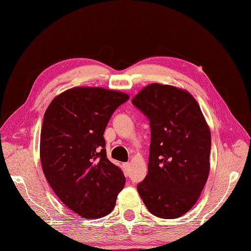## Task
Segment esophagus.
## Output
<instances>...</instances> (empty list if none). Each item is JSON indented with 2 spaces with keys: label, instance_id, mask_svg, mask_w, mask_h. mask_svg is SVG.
<instances>
[{
  "label": "esophagus",
  "instance_id": "esophagus-1",
  "mask_svg": "<svg viewBox=\"0 0 251 251\" xmlns=\"http://www.w3.org/2000/svg\"><path fill=\"white\" fill-rule=\"evenodd\" d=\"M123 168H124V171H125V174H126V175L129 174V170H130V163H129V162L123 163Z\"/></svg>",
  "mask_w": 251,
  "mask_h": 251
}]
</instances>
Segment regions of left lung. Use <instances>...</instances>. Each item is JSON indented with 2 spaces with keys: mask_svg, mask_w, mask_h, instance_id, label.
<instances>
[{
  "mask_svg": "<svg viewBox=\"0 0 251 251\" xmlns=\"http://www.w3.org/2000/svg\"><path fill=\"white\" fill-rule=\"evenodd\" d=\"M131 102L150 121L149 173L138 184L151 214L166 220L194 205L210 171L211 133L197 101L184 90L151 83Z\"/></svg>",
  "mask_w": 251,
  "mask_h": 251,
  "instance_id": "8db88e82",
  "label": "left lung"
}]
</instances>
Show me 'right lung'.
Here are the masks:
<instances>
[{
  "mask_svg": "<svg viewBox=\"0 0 251 251\" xmlns=\"http://www.w3.org/2000/svg\"><path fill=\"white\" fill-rule=\"evenodd\" d=\"M125 93L102 88H73L52 100L40 136L42 170L60 201L82 218L113 210L125 185L123 172L107 158L104 131Z\"/></svg>",
  "mask_w": 251,
  "mask_h": 251,
  "instance_id": "1",
  "label": "right lung"
}]
</instances>
